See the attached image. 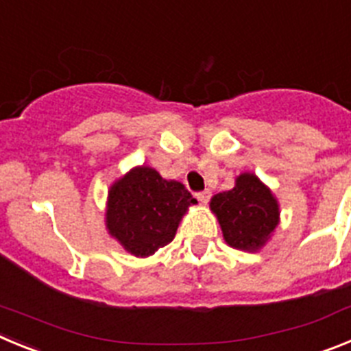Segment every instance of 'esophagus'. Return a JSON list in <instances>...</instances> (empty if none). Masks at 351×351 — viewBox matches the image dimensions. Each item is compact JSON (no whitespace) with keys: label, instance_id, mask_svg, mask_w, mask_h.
Masks as SVG:
<instances>
[{"label":"esophagus","instance_id":"34e87169","mask_svg":"<svg viewBox=\"0 0 351 351\" xmlns=\"http://www.w3.org/2000/svg\"><path fill=\"white\" fill-rule=\"evenodd\" d=\"M197 198H198V200H200V202H202V204H207V202H209V198H210V191H209V190L198 191Z\"/></svg>","mask_w":351,"mask_h":351}]
</instances>
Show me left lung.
I'll use <instances>...</instances> for the list:
<instances>
[{
    "mask_svg": "<svg viewBox=\"0 0 351 351\" xmlns=\"http://www.w3.org/2000/svg\"><path fill=\"white\" fill-rule=\"evenodd\" d=\"M210 209L218 216L225 241L237 250H258L280 218L278 202L253 173L239 176L232 190L214 195Z\"/></svg>",
    "mask_w": 351,
    "mask_h": 351,
    "instance_id": "8db88e82",
    "label": "left lung"
}]
</instances>
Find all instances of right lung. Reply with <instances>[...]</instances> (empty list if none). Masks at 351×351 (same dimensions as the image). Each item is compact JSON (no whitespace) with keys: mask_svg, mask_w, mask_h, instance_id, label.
I'll return each instance as SVG.
<instances>
[{"mask_svg":"<svg viewBox=\"0 0 351 351\" xmlns=\"http://www.w3.org/2000/svg\"><path fill=\"white\" fill-rule=\"evenodd\" d=\"M191 204L197 200L181 182L138 167L110 188L107 228L132 255L149 256L172 243Z\"/></svg>","mask_w":351,"mask_h":351,"instance_id":"add662e5","label":"right lung"}]
</instances>
